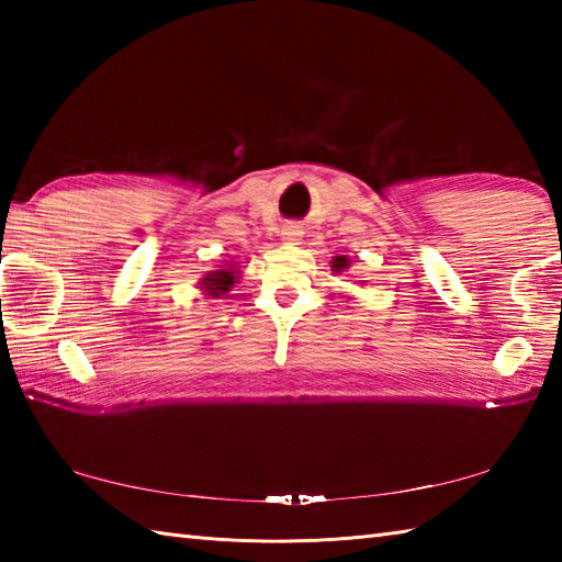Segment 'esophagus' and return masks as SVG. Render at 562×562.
<instances>
[{
    "instance_id": "obj_1",
    "label": "esophagus",
    "mask_w": 562,
    "mask_h": 562,
    "mask_svg": "<svg viewBox=\"0 0 562 562\" xmlns=\"http://www.w3.org/2000/svg\"><path fill=\"white\" fill-rule=\"evenodd\" d=\"M300 236H302V229L296 224H284L282 226V238H284V241H300Z\"/></svg>"
}]
</instances>
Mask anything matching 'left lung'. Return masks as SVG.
Masks as SVG:
<instances>
[{
    "instance_id": "left-lung-1",
    "label": "left lung",
    "mask_w": 562,
    "mask_h": 562,
    "mask_svg": "<svg viewBox=\"0 0 562 562\" xmlns=\"http://www.w3.org/2000/svg\"><path fill=\"white\" fill-rule=\"evenodd\" d=\"M333 268H348V260L336 258V260H333Z\"/></svg>"
}]
</instances>
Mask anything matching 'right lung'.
I'll list each match as a JSON object with an SVG mask.
<instances>
[{
    "mask_svg": "<svg viewBox=\"0 0 562 562\" xmlns=\"http://www.w3.org/2000/svg\"><path fill=\"white\" fill-rule=\"evenodd\" d=\"M236 278V270H214L210 272L202 284H205V290L210 296H220L229 292V288L234 284Z\"/></svg>",
    "mask_w": 562,
    "mask_h": 562,
    "instance_id": "add662e5",
    "label": "right lung"
}]
</instances>
